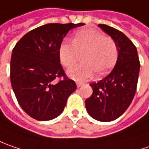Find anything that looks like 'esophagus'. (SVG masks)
Instances as JSON below:
<instances>
[{"label":"esophagus","instance_id":"1","mask_svg":"<svg viewBox=\"0 0 149 149\" xmlns=\"http://www.w3.org/2000/svg\"><path fill=\"white\" fill-rule=\"evenodd\" d=\"M81 85L82 84H81V83H80V82H77V87H80Z\"/></svg>","mask_w":149,"mask_h":149}]
</instances>
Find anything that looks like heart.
<instances>
[{
    "label": "heart",
    "instance_id": "1",
    "mask_svg": "<svg viewBox=\"0 0 149 149\" xmlns=\"http://www.w3.org/2000/svg\"><path fill=\"white\" fill-rule=\"evenodd\" d=\"M82 55V63L68 71L72 79L85 81L95 74L101 77L108 74L116 66L119 51L113 39L94 29H81L75 32L72 43L63 41L58 48L61 64L68 68Z\"/></svg>",
    "mask_w": 149,
    "mask_h": 149
}]
</instances>
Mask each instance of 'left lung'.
<instances>
[{
	"instance_id": "1",
	"label": "left lung",
	"mask_w": 149,
	"mask_h": 149,
	"mask_svg": "<svg viewBox=\"0 0 149 149\" xmlns=\"http://www.w3.org/2000/svg\"><path fill=\"white\" fill-rule=\"evenodd\" d=\"M116 43L119 56L115 68L103 79L92 82L93 93L85 100L93 119L102 122L122 116L135 95L140 63L137 49L125 33L106 24H98Z\"/></svg>"
}]
</instances>
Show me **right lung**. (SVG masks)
<instances>
[{
	"label": "right lung",
	"mask_w": 149,
	"mask_h": 149,
	"mask_svg": "<svg viewBox=\"0 0 149 149\" xmlns=\"http://www.w3.org/2000/svg\"><path fill=\"white\" fill-rule=\"evenodd\" d=\"M84 24H47L24 34L14 47L10 82L20 107L30 117L40 121L58 117L77 89L60 64L58 48L70 29Z\"/></svg>",
	"instance_id": "add662e5"
}]
</instances>
